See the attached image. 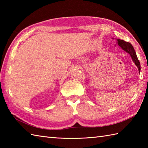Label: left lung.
Masks as SVG:
<instances>
[{
    "mask_svg": "<svg viewBox=\"0 0 148 148\" xmlns=\"http://www.w3.org/2000/svg\"><path fill=\"white\" fill-rule=\"evenodd\" d=\"M117 45L120 46L121 48L124 50V51L128 53V54L131 56L133 62H134V64H136V65L138 69H139V72H140V64L139 60H138V58H137L136 53V51H135V49L134 48L133 46L132 45L130 42H126L123 40H121L119 39H117Z\"/></svg>",
    "mask_w": 148,
    "mask_h": 148,
    "instance_id": "1",
    "label": "left lung"
}]
</instances>
